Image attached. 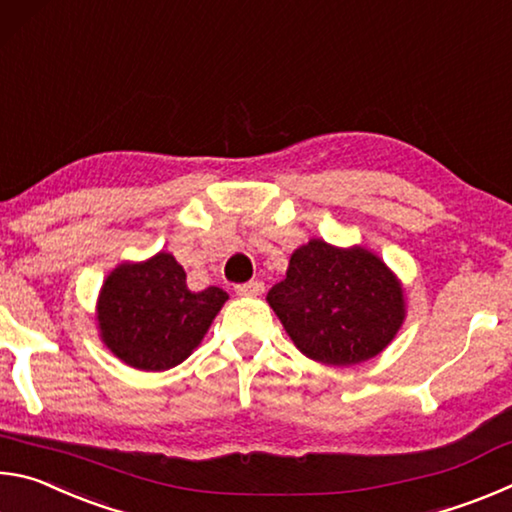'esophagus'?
<instances>
[{
    "label": "esophagus",
    "mask_w": 512,
    "mask_h": 512,
    "mask_svg": "<svg viewBox=\"0 0 512 512\" xmlns=\"http://www.w3.org/2000/svg\"><path fill=\"white\" fill-rule=\"evenodd\" d=\"M235 291L239 293V296H259V293L264 291V282L250 280V282H244V284H237Z\"/></svg>",
    "instance_id": "34e87169"
}]
</instances>
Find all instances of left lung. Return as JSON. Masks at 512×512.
<instances>
[{
    "mask_svg": "<svg viewBox=\"0 0 512 512\" xmlns=\"http://www.w3.org/2000/svg\"><path fill=\"white\" fill-rule=\"evenodd\" d=\"M268 305L305 357L325 366H357L386 348L406 316L402 284L363 246L311 239L289 259Z\"/></svg>",
    "mask_w": 512,
    "mask_h": 512,
    "instance_id": "1",
    "label": "left lung"
}]
</instances>
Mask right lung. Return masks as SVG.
Segmentation results:
<instances>
[{"label": "right lung", "mask_w": 512, "mask_h": 512, "mask_svg": "<svg viewBox=\"0 0 512 512\" xmlns=\"http://www.w3.org/2000/svg\"><path fill=\"white\" fill-rule=\"evenodd\" d=\"M228 293L189 291L185 268L171 253L119 264L97 302L101 341L126 366L160 372L183 363L210 329Z\"/></svg>", "instance_id": "right-lung-1"}]
</instances>
